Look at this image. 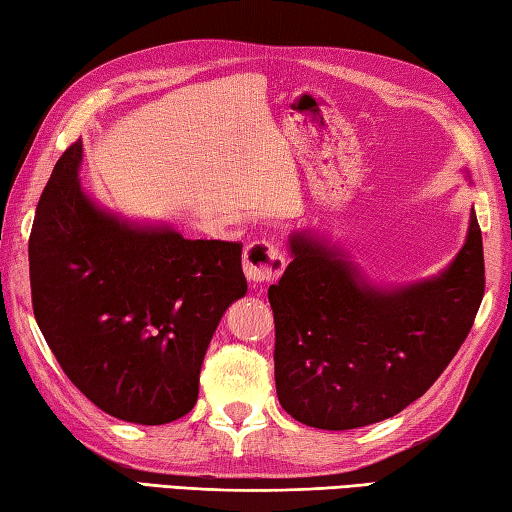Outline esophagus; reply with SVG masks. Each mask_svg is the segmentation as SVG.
Segmentation results:
<instances>
[{
    "mask_svg": "<svg viewBox=\"0 0 512 512\" xmlns=\"http://www.w3.org/2000/svg\"><path fill=\"white\" fill-rule=\"evenodd\" d=\"M242 270L249 283H272L279 279L285 270V258L281 249L270 240H256L245 247L242 256Z\"/></svg>",
    "mask_w": 512,
    "mask_h": 512,
    "instance_id": "esophagus-1",
    "label": "esophagus"
}]
</instances>
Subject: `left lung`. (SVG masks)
<instances>
[{
    "instance_id": "8db88e82",
    "label": "left lung",
    "mask_w": 512,
    "mask_h": 512,
    "mask_svg": "<svg viewBox=\"0 0 512 512\" xmlns=\"http://www.w3.org/2000/svg\"><path fill=\"white\" fill-rule=\"evenodd\" d=\"M267 297L281 407L303 425L355 429L400 414L438 380L477 317L486 267L477 215L463 249L434 279L380 290L308 231Z\"/></svg>"
}]
</instances>
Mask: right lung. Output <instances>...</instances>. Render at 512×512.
<instances>
[{
	"label": "right lung",
	"mask_w": 512,
	"mask_h": 512,
	"mask_svg": "<svg viewBox=\"0 0 512 512\" xmlns=\"http://www.w3.org/2000/svg\"><path fill=\"white\" fill-rule=\"evenodd\" d=\"M80 159L78 139L35 211L33 315L62 371L98 409L164 425L193 409L215 328L245 297L242 245L116 218L83 193Z\"/></svg>",
	"instance_id": "1"
}]
</instances>
